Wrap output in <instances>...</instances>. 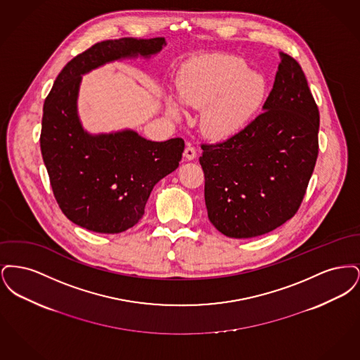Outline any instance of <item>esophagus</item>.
<instances>
[{
  "label": "esophagus",
  "mask_w": 360,
  "mask_h": 360,
  "mask_svg": "<svg viewBox=\"0 0 360 360\" xmlns=\"http://www.w3.org/2000/svg\"><path fill=\"white\" fill-rule=\"evenodd\" d=\"M184 156H185V159H186V160H193V159L197 156V151H195V148H194V147L188 146V147L185 148Z\"/></svg>",
  "instance_id": "esophagus-1"
}]
</instances>
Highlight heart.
<instances>
[{
	"instance_id": "1",
	"label": "heart",
	"mask_w": 360,
	"mask_h": 360,
	"mask_svg": "<svg viewBox=\"0 0 360 360\" xmlns=\"http://www.w3.org/2000/svg\"><path fill=\"white\" fill-rule=\"evenodd\" d=\"M267 91L266 78L232 55H210L193 62L176 79L179 103L202 108L200 127L206 136L224 140L251 120ZM172 115L176 106L170 105Z\"/></svg>"
}]
</instances>
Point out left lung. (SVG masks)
I'll list each match as a JSON object with an SVG mask.
<instances>
[{"mask_svg":"<svg viewBox=\"0 0 360 360\" xmlns=\"http://www.w3.org/2000/svg\"><path fill=\"white\" fill-rule=\"evenodd\" d=\"M279 56L263 112L223 143L201 146L207 217L228 238H257L290 220L317 160L319 108L298 62Z\"/></svg>","mask_w":360,"mask_h":360,"instance_id":"8db88e82","label":"left lung"}]
</instances>
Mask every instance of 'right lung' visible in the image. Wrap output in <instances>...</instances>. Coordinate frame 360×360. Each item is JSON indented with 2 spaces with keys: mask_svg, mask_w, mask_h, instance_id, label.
I'll return each instance as SVG.
<instances>
[{
  "mask_svg": "<svg viewBox=\"0 0 360 360\" xmlns=\"http://www.w3.org/2000/svg\"><path fill=\"white\" fill-rule=\"evenodd\" d=\"M165 46V37L97 43L70 60L44 101L40 148L53 195L89 231L120 233L137 224L155 185L179 166L185 141H151L132 129L89 134L77 105L82 75L115 60L148 59Z\"/></svg>",
  "mask_w": 360,
  "mask_h": 360,
  "instance_id": "right-lung-1",
  "label": "right lung"
}]
</instances>
